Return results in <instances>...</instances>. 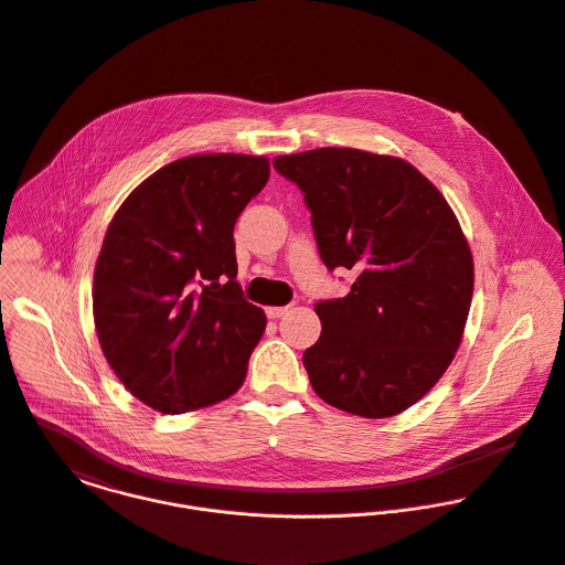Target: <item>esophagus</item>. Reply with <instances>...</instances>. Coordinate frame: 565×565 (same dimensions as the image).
<instances>
[{
	"label": "esophagus",
	"mask_w": 565,
	"mask_h": 565,
	"mask_svg": "<svg viewBox=\"0 0 565 565\" xmlns=\"http://www.w3.org/2000/svg\"><path fill=\"white\" fill-rule=\"evenodd\" d=\"M289 309H291V307H267L265 313H267L269 320H278V318H282Z\"/></svg>",
	"instance_id": "obj_1"
}]
</instances>
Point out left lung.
Instances as JSON below:
<instances>
[{"mask_svg":"<svg viewBox=\"0 0 565 565\" xmlns=\"http://www.w3.org/2000/svg\"><path fill=\"white\" fill-rule=\"evenodd\" d=\"M274 169L305 192L324 265L358 271L349 296L316 305L322 335L302 358L316 394L364 418L401 414L462 342L473 256L454 210L392 156L327 147Z\"/></svg>","mask_w":565,"mask_h":565,"instance_id":"obj_1","label":"left lung"}]
</instances>
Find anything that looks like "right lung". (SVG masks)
Returning a JSON list of instances; mask_svg holds the SVG:
<instances>
[{
	"mask_svg": "<svg viewBox=\"0 0 565 565\" xmlns=\"http://www.w3.org/2000/svg\"><path fill=\"white\" fill-rule=\"evenodd\" d=\"M269 180L263 156L167 164L114 214L94 269V324L125 387L164 414L232 396L265 331L236 282L234 223Z\"/></svg>",
	"mask_w": 565,
	"mask_h": 565,
	"instance_id": "right-lung-1",
	"label": "right lung"
}]
</instances>
